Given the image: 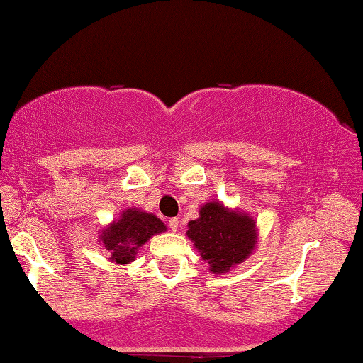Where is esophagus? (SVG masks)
Listing matches in <instances>:
<instances>
[{"label":"esophagus","instance_id":"34e87169","mask_svg":"<svg viewBox=\"0 0 363 363\" xmlns=\"http://www.w3.org/2000/svg\"><path fill=\"white\" fill-rule=\"evenodd\" d=\"M178 223H180V220H178L177 217L170 218V220H169V227H170V230H172V231H177V230H178Z\"/></svg>","mask_w":363,"mask_h":363}]
</instances>
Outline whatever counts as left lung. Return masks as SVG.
<instances>
[{"label":"left lung","instance_id":"obj_1","mask_svg":"<svg viewBox=\"0 0 363 363\" xmlns=\"http://www.w3.org/2000/svg\"><path fill=\"white\" fill-rule=\"evenodd\" d=\"M188 227V238L212 273L223 275L254 251L255 222L245 213L227 211L220 203L201 207L199 218Z\"/></svg>","mask_w":363,"mask_h":363}]
</instances>
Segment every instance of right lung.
Returning <instances> with one entry per match:
<instances>
[{
    "instance_id": "add662e5",
    "label": "right lung",
    "mask_w": 363,
    "mask_h": 363,
    "mask_svg": "<svg viewBox=\"0 0 363 363\" xmlns=\"http://www.w3.org/2000/svg\"><path fill=\"white\" fill-rule=\"evenodd\" d=\"M165 230V225L156 216L138 209H128L122 213L121 220L103 231L101 240L111 254V260L117 264L132 262L136 251L150 240L152 235Z\"/></svg>"
}]
</instances>
